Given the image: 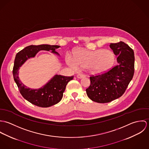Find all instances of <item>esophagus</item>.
I'll return each mask as SVG.
<instances>
[{
    "mask_svg": "<svg viewBox=\"0 0 149 149\" xmlns=\"http://www.w3.org/2000/svg\"><path fill=\"white\" fill-rule=\"evenodd\" d=\"M76 76H77V77L78 79H82V78H84V77H85V76L83 75V74H77Z\"/></svg>",
    "mask_w": 149,
    "mask_h": 149,
    "instance_id": "esophagus-1",
    "label": "esophagus"
}]
</instances>
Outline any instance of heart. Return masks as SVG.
<instances>
[{"label":"heart","instance_id":"obj_1","mask_svg":"<svg viewBox=\"0 0 149 149\" xmlns=\"http://www.w3.org/2000/svg\"><path fill=\"white\" fill-rule=\"evenodd\" d=\"M67 64L74 69L79 67L87 68L95 73H102L108 70L115 63V54L109 50H89L78 49L74 52L73 58L66 54Z\"/></svg>","mask_w":149,"mask_h":149}]
</instances>
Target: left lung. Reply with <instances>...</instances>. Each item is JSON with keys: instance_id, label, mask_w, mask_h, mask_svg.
Returning <instances> with one entry per match:
<instances>
[{"instance_id": "8db88e82", "label": "left lung", "mask_w": 149, "mask_h": 149, "mask_svg": "<svg viewBox=\"0 0 149 149\" xmlns=\"http://www.w3.org/2000/svg\"><path fill=\"white\" fill-rule=\"evenodd\" d=\"M109 47L118 56V64L104 73L91 76V84L86 89L88 97L99 103H108L122 96L134 73L133 50L122 41L111 43Z\"/></svg>"}]
</instances>
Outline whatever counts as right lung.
<instances>
[{
	"mask_svg": "<svg viewBox=\"0 0 149 149\" xmlns=\"http://www.w3.org/2000/svg\"><path fill=\"white\" fill-rule=\"evenodd\" d=\"M58 45L43 44L30 45L18 52L15 57L13 68V77L18 87L22 96L28 102L37 106L49 107L57 104L63 96L66 85L73 79V76L66 77L61 75H54L46 84L39 89H31L24 85L19 80V69L28 59L34 57L41 50L52 51V53L59 56L56 49Z\"/></svg>",
	"mask_w": 149,
	"mask_h": 149,
	"instance_id": "add662e5",
	"label": "right lung"
}]
</instances>
